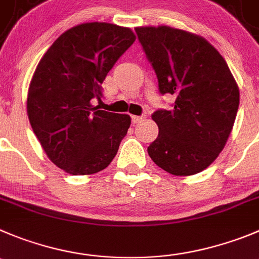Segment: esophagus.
I'll return each instance as SVG.
<instances>
[{
  "label": "esophagus",
  "mask_w": 259,
  "mask_h": 259,
  "mask_svg": "<svg viewBox=\"0 0 259 259\" xmlns=\"http://www.w3.org/2000/svg\"><path fill=\"white\" fill-rule=\"evenodd\" d=\"M143 116H132V121L133 124H139L141 121H143Z\"/></svg>",
  "instance_id": "esophagus-1"
}]
</instances>
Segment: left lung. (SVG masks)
Wrapping results in <instances>:
<instances>
[{
  "label": "left lung",
  "mask_w": 259,
  "mask_h": 259,
  "mask_svg": "<svg viewBox=\"0 0 259 259\" xmlns=\"http://www.w3.org/2000/svg\"><path fill=\"white\" fill-rule=\"evenodd\" d=\"M135 31L159 92L176 97L174 108L152 115L159 133L149 157L172 175L200 172L219 157L233 130L238 84L219 51L200 35L167 25Z\"/></svg>",
  "instance_id": "obj_1"
}]
</instances>
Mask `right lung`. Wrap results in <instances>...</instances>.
I'll return each instance as SVG.
<instances>
[{
  "mask_svg": "<svg viewBox=\"0 0 259 259\" xmlns=\"http://www.w3.org/2000/svg\"><path fill=\"white\" fill-rule=\"evenodd\" d=\"M130 28L84 23L62 33L40 59L30 80L26 112L48 158L71 175L105 170L132 118L92 105L102 83L134 43Z\"/></svg>",
  "mask_w": 259,
  "mask_h": 259,
  "instance_id": "right-lung-1",
  "label": "right lung"
}]
</instances>
